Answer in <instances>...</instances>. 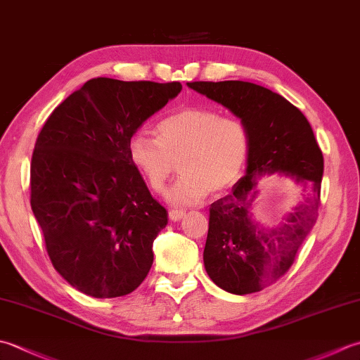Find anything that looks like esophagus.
Masks as SVG:
<instances>
[{
  "label": "esophagus",
  "mask_w": 360,
  "mask_h": 360,
  "mask_svg": "<svg viewBox=\"0 0 360 360\" xmlns=\"http://www.w3.org/2000/svg\"><path fill=\"white\" fill-rule=\"evenodd\" d=\"M184 210H181V209H172L170 212H168V218H170L172 221H179L182 217H184Z\"/></svg>",
  "instance_id": "1"
}]
</instances>
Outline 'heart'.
<instances>
[{"instance_id": "1", "label": "heart", "mask_w": 360, "mask_h": 360, "mask_svg": "<svg viewBox=\"0 0 360 360\" xmlns=\"http://www.w3.org/2000/svg\"><path fill=\"white\" fill-rule=\"evenodd\" d=\"M158 136L134 134L128 156L154 192H162L181 160L182 176L168 190L174 206H193L209 190L223 193L240 178L250 154L243 122L210 108H186L158 124Z\"/></svg>"}]
</instances>
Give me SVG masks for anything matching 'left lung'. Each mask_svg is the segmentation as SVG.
<instances>
[{"label": "left lung", "mask_w": 360, "mask_h": 360, "mask_svg": "<svg viewBox=\"0 0 360 360\" xmlns=\"http://www.w3.org/2000/svg\"><path fill=\"white\" fill-rule=\"evenodd\" d=\"M246 126L250 154L245 176L232 193L210 204L204 269L214 283L234 295L260 292L290 269L316 220L323 154L300 109L270 89L245 81L187 82ZM290 177L305 200L278 225L255 220L257 186L264 175Z\"/></svg>", "instance_id": "obj_1"}]
</instances>
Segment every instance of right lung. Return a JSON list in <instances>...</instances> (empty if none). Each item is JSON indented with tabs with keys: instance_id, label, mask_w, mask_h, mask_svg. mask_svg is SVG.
Listing matches in <instances>:
<instances>
[{
	"instance_id": "obj_1",
	"label": "right lung",
	"mask_w": 360,
	"mask_h": 360,
	"mask_svg": "<svg viewBox=\"0 0 360 360\" xmlns=\"http://www.w3.org/2000/svg\"><path fill=\"white\" fill-rule=\"evenodd\" d=\"M181 90V82L95 77L39 134L32 214L56 271L84 295L124 297L151 269L153 242L168 217L131 164L128 143Z\"/></svg>"
}]
</instances>
